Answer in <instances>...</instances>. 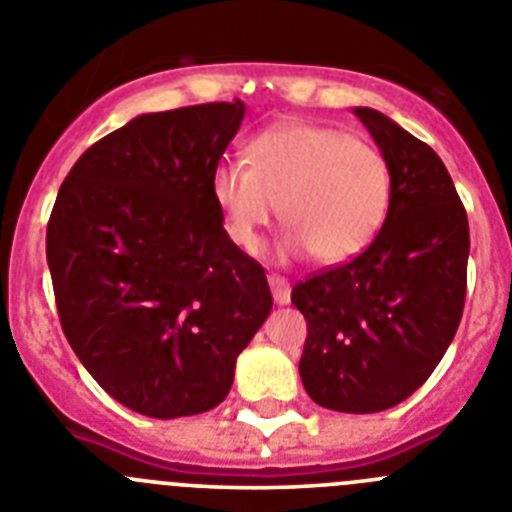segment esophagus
I'll list each match as a JSON object with an SVG mask.
<instances>
[{
  "mask_svg": "<svg viewBox=\"0 0 512 512\" xmlns=\"http://www.w3.org/2000/svg\"><path fill=\"white\" fill-rule=\"evenodd\" d=\"M269 287H271V295H274V302H277V305H289L292 289H289L287 279L277 277V274H271V277H269Z\"/></svg>",
  "mask_w": 512,
  "mask_h": 512,
  "instance_id": "34e87169",
  "label": "esophagus"
}]
</instances>
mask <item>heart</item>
Returning <instances> with one entry per match:
<instances>
[{
  "mask_svg": "<svg viewBox=\"0 0 512 512\" xmlns=\"http://www.w3.org/2000/svg\"><path fill=\"white\" fill-rule=\"evenodd\" d=\"M212 200L225 233L256 251L261 230L279 212L289 225L284 248L312 251L320 264H343L372 246L392 200V171L372 140L343 130L282 122L246 146V164L212 171Z\"/></svg>",
  "mask_w": 512,
  "mask_h": 512,
  "instance_id": "1",
  "label": "heart"
}]
</instances>
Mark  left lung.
I'll return each instance as SVG.
<instances>
[{
	"label": "left lung",
	"instance_id": "1",
	"mask_svg": "<svg viewBox=\"0 0 512 512\" xmlns=\"http://www.w3.org/2000/svg\"><path fill=\"white\" fill-rule=\"evenodd\" d=\"M354 115L390 164V212L364 253L295 284L292 305L307 320V395L338 413H379L408 400L454 341L469 223L431 146L372 107Z\"/></svg>",
	"mask_w": 512,
	"mask_h": 512
}]
</instances>
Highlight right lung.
<instances>
[{"mask_svg": "<svg viewBox=\"0 0 512 512\" xmlns=\"http://www.w3.org/2000/svg\"><path fill=\"white\" fill-rule=\"evenodd\" d=\"M243 115L241 99L138 115L81 153L48 220L63 333L148 418L220 405L271 312L264 266L230 241L210 189Z\"/></svg>", "mask_w": 512, "mask_h": 512, "instance_id": "1", "label": "right lung"}]
</instances>
